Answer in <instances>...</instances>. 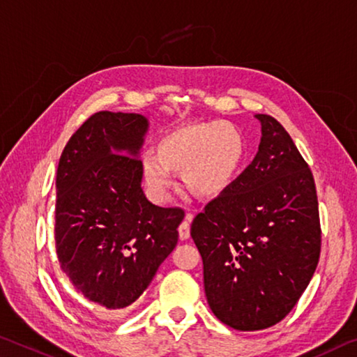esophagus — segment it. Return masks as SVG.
<instances>
[{"label":"esophagus","instance_id":"esophagus-1","mask_svg":"<svg viewBox=\"0 0 357 357\" xmlns=\"http://www.w3.org/2000/svg\"><path fill=\"white\" fill-rule=\"evenodd\" d=\"M190 219H192V216H190V214H188L183 222L179 224L178 231H179V238L181 240H188L190 236Z\"/></svg>","mask_w":357,"mask_h":357}]
</instances>
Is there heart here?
I'll return each instance as SVG.
<instances>
[{"label":"heart","mask_w":357,"mask_h":357,"mask_svg":"<svg viewBox=\"0 0 357 357\" xmlns=\"http://www.w3.org/2000/svg\"><path fill=\"white\" fill-rule=\"evenodd\" d=\"M245 157V139L230 123H190L158 139L154 152L141 155V174L152 199L163 202L173 173H183L192 194L213 199L227 190Z\"/></svg>","instance_id":"1"}]
</instances>
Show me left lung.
<instances>
[{
  "label": "left lung",
  "mask_w": 357,
  "mask_h": 357,
  "mask_svg": "<svg viewBox=\"0 0 357 357\" xmlns=\"http://www.w3.org/2000/svg\"><path fill=\"white\" fill-rule=\"evenodd\" d=\"M256 117L262 138L251 165L190 227L209 308L236 331H262L284 319L321 252L313 173L275 117Z\"/></svg>",
  "instance_id": "left-lung-1"
}]
</instances>
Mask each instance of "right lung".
<instances>
[{"label": "right lung", "mask_w": 357, "mask_h": 357, "mask_svg": "<svg viewBox=\"0 0 357 357\" xmlns=\"http://www.w3.org/2000/svg\"><path fill=\"white\" fill-rule=\"evenodd\" d=\"M148 119L100 111L68 141L56 168L55 250L75 291L122 310L146 291L178 243L181 208L155 206L138 158Z\"/></svg>", "instance_id": "add662e5"}]
</instances>
